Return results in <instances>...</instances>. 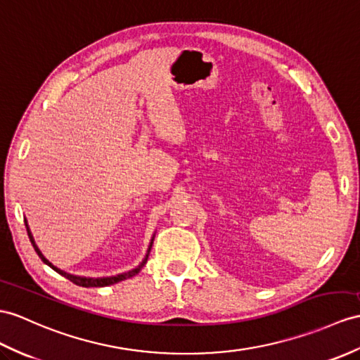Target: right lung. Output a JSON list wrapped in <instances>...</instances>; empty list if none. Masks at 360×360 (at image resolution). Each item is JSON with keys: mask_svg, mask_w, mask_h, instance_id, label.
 Wrapping results in <instances>:
<instances>
[{"mask_svg": "<svg viewBox=\"0 0 360 360\" xmlns=\"http://www.w3.org/2000/svg\"><path fill=\"white\" fill-rule=\"evenodd\" d=\"M24 221H25V227H27V233H29V238H30V241H32V244H33V248H34V252L38 253L39 258H41L44 262H46V264H47L49 267H51V269H53L55 271H58L59 275H63L64 278L70 279V281L75 283L76 285H81V287H105V285L116 284V283L124 281V279H128V278H133V276H136V275L139 274V271L143 269V266L146 264L148 255H150L151 246H153V241H154V235H153L151 243H150V248H148V250H146V255H145V258H143V259H142V262H140V264H139L137 267H134L133 270H128V271H124V274H119V275H114V276H102V278L79 276V275L68 274V271H65V270H60V269H58L56 266L51 264V262H50L46 257L42 255V252H41V250H39V248L37 246V243H34V238H33V235H32V231H30V227H29V223H27V220H25V218H24Z\"/></svg>", "mask_w": 360, "mask_h": 360, "instance_id": "obj_1", "label": "right lung"}]
</instances>
